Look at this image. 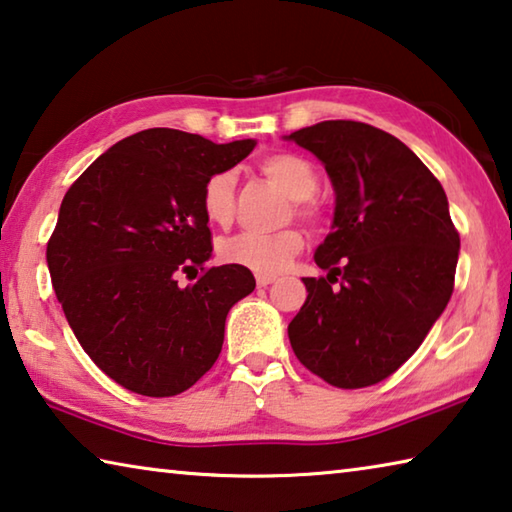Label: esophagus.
I'll list each match as a JSON object with an SVG mask.
<instances>
[{"mask_svg":"<svg viewBox=\"0 0 512 512\" xmlns=\"http://www.w3.org/2000/svg\"><path fill=\"white\" fill-rule=\"evenodd\" d=\"M255 280H257V287H268V284H273L275 282V275H255Z\"/></svg>","mask_w":512,"mask_h":512,"instance_id":"obj_1","label":"esophagus"}]
</instances>
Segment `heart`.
<instances>
[{"mask_svg":"<svg viewBox=\"0 0 512 512\" xmlns=\"http://www.w3.org/2000/svg\"><path fill=\"white\" fill-rule=\"evenodd\" d=\"M259 169L273 185L293 198V205L302 216L314 219L316 207L311 203V196L318 189V176L307 160L291 153H277L262 160ZM235 187L237 180L230 171H219L212 178H207L201 194V207L207 221L214 225H228L232 221ZM300 250L302 235L298 230L289 228L273 232V235H255V232L235 235L221 241L219 255L225 264L248 268V271L259 275H275L282 273Z\"/></svg>","mask_w":512,"mask_h":512,"instance_id":"1","label":"heart"}]
</instances>
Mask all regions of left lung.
Here are the masks:
<instances>
[{"label":"left lung","mask_w":512,"mask_h":512,"mask_svg":"<svg viewBox=\"0 0 512 512\" xmlns=\"http://www.w3.org/2000/svg\"><path fill=\"white\" fill-rule=\"evenodd\" d=\"M323 162L334 187L332 232L302 277L289 323L296 357L336 388H363L420 348L454 291L461 239L443 185L409 146L361 121H320L284 135Z\"/></svg>","instance_id":"1"}]
</instances>
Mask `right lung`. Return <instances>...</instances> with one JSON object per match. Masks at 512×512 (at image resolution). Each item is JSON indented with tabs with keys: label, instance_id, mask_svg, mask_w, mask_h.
<instances>
[{
	"label": "right lung",
	"instance_id": "1",
	"mask_svg": "<svg viewBox=\"0 0 512 512\" xmlns=\"http://www.w3.org/2000/svg\"><path fill=\"white\" fill-rule=\"evenodd\" d=\"M255 144L149 128L67 189L47 244L51 282L81 348L128 391L171 397L194 386L219 359L228 311L253 293L248 268H205L201 194ZM198 267L204 275L180 288L177 273Z\"/></svg>",
	"mask_w": 512,
	"mask_h": 512
}]
</instances>
